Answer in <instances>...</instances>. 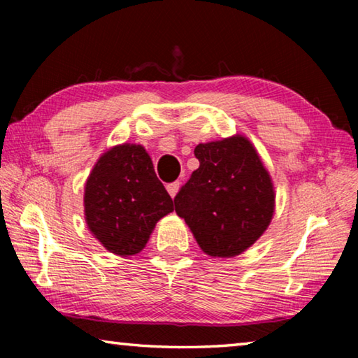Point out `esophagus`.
Masks as SVG:
<instances>
[{"instance_id":"obj_1","label":"esophagus","mask_w":358,"mask_h":358,"mask_svg":"<svg viewBox=\"0 0 358 358\" xmlns=\"http://www.w3.org/2000/svg\"><path fill=\"white\" fill-rule=\"evenodd\" d=\"M178 189H180V183H178V181H173V183H169V185H167V191H169V194H171L172 199H173L175 196H177Z\"/></svg>"}]
</instances>
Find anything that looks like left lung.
Listing matches in <instances>:
<instances>
[{"label": "left lung", "mask_w": 358, "mask_h": 358, "mask_svg": "<svg viewBox=\"0 0 358 358\" xmlns=\"http://www.w3.org/2000/svg\"><path fill=\"white\" fill-rule=\"evenodd\" d=\"M201 162L173 199L201 250L235 257L262 237L275 213V186L251 141L241 134L199 143Z\"/></svg>", "instance_id": "obj_1"}]
</instances>
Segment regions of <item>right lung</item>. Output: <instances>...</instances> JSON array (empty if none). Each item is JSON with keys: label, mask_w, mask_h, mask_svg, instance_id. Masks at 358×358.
Wrapping results in <instances>:
<instances>
[{"label": "right lung", "mask_w": 358, "mask_h": 358, "mask_svg": "<svg viewBox=\"0 0 358 358\" xmlns=\"http://www.w3.org/2000/svg\"><path fill=\"white\" fill-rule=\"evenodd\" d=\"M85 221L99 243L117 256L141 252L156 222L173 211V201L157 180L142 145L108 148L85 183Z\"/></svg>", "instance_id": "1"}]
</instances>
